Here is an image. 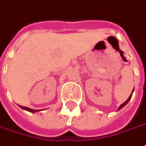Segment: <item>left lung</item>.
<instances>
[{"instance_id": "left-lung-1", "label": "left lung", "mask_w": 146, "mask_h": 146, "mask_svg": "<svg viewBox=\"0 0 146 146\" xmlns=\"http://www.w3.org/2000/svg\"><path fill=\"white\" fill-rule=\"evenodd\" d=\"M132 93H133V92H132ZM131 96H132V94L130 95V97H129V98H128V99H127V100H126V102H124V103H123V104H122V105H120V107H119V110H120V109H121V108H123V107H124V106H125V105H126V104H127V103H128V102L130 101V99H131Z\"/></svg>"}]
</instances>
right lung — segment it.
I'll return each instance as SVG.
<instances>
[{
  "instance_id": "add662e5",
  "label": "right lung",
  "mask_w": 146,
  "mask_h": 146,
  "mask_svg": "<svg viewBox=\"0 0 146 146\" xmlns=\"http://www.w3.org/2000/svg\"><path fill=\"white\" fill-rule=\"evenodd\" d=\"M20 107L21 108L25 109V110H27V111H30V112H36L39 111V110H33V109L28 108H27V107H23V106H20Z\"/></svg>"
}]
</instances>
